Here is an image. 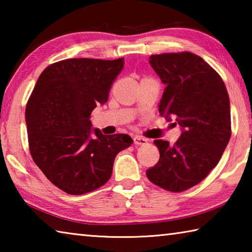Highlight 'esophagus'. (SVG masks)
<instances>
[{
  "mask_svg": "<svg viewBox=\"0 0 252 252\" xmlns=\"http://www.w3.org/2000/svg\"><path fill=\"white\" fill-rule=\"evenodd\" d=\"M133 142L134 144H136V146H144V144L148 143V140L142 138V136H134L133 138Z\"/></svg>",
  "mask_w": 252,
  "mask_h": 252,
  "instance_id": "1",
  "label": "esophagus"
}]
</instances>
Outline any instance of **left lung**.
Wrapping results in <instances>:
<instances>
[{
    "instance_id": "left-lung-1",
    "label": "left lung",
    "mask_w": 252,
    "mask_h": 252,
    "mask_svg": "<svg viewBox=\"0 0 252 252\" xmlns=\"http://www.w3.org/2000/svg\"><path fill=\"white\" fill-rule=\"evenodd\" d=\"M149 63L165 84L159 113L181 127L178 141L156 140L158 163L147 170L152 183L172 192L198 185L218 164L231 136L230 101L222 79L190 52L151 55Z\"/></svg>"
}]
</instances>
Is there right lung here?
<instances>
[{
  "label": "right lung",
  "instance_id": "1",
  "mask_svg": "<svg viewBox=\"0 0 252 252\" xmlns=\"http://www.w3.org/2000/svg\"><path fill=\"white\" fill-rule=\"evenodd\" d=\"M125 59H69L42 72L27 104L30 152L41 171L59 189L83 194L112 174L119 152L130 135H105L92 127L91 112L103 105Z\"/></svg>",
  "mask_w": 252,
  "mask_h": 252
}]
</instances>
